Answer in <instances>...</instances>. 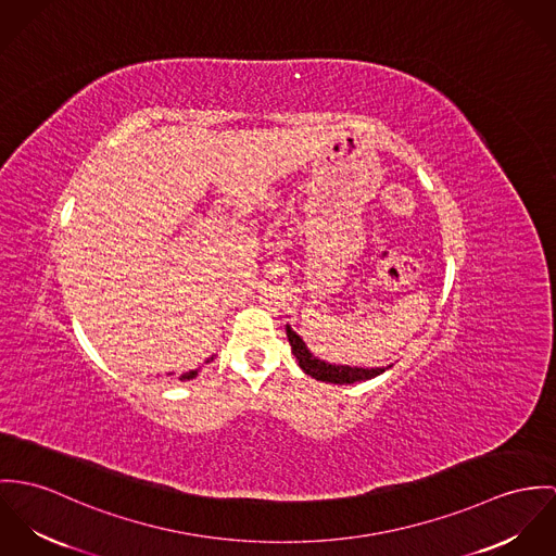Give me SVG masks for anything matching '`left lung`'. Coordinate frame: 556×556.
<instances>
[{
  "instance_id": "1",
  "label": "left lung",
  "mask_w": 556,
  "mask_h": 556,
  "mask_svg": "<svg viewBox=\"0 0 556 556\" xmlns=\"http://www.w3.org/2000/svg\"><path fill=\"white\" fill-rule=\"evenodd\" d=\"M286 334H288V341L292 345V354L299 363V367L305 370L307 375H311L313 379L317 381H326V383H356V381H367L372 379L377 375H381L383 370L390 369L392 365L388 367H350V365H332V363H326L317 356L311 354V350L307 348V343L292 330L290 324H286Z\"/></svg>"
}]
</instances>
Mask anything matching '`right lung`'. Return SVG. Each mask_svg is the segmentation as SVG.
<instances>
[{"label":"right lung","instance_id":"obj_1","mask_svg":"<svg viewBox=\"0 0 556 556\" xmlns=\"http://www.w3.org/2000/svg\"><path fill=\"white\" fill-rule=\"evenodd\" d=\"M211 361H213V356H211V358H206V363H211ZM168 375H173V372H168ZM195 375H198V369L187 370V372H184L179 379H181V381H189V379H193Z\"/></svg>","mask_w":556,"mask_h":556}]
</instances>
